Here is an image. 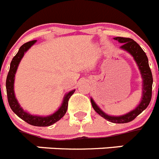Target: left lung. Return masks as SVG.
<instances>
[{"label": "left lung", "instance_id": "obj_1", "mask_svg": "<svg viewBox=\"0 0 159 159\" xmlns=\"http://www.w3.org/2000/svg\"><path fill=\"white\" fill-rule=\"evenodd\" d=\"M114 39L118 40L119 43H122V46L120 48L131 55L139 67L142 78H143V96H142L141 102L135 109L120 116H108L97 106L93 99H91V102H92V107L94 108V110L99 114V116L107 119V121H110L114 123H126L134 120L139 114H141L148 107L149 103L151 102V96H152L153 76L151 68L149 67L147 55L142 49V48L134 40H132L130 38L119 37V36L115 37Z\"/></svg>", "mask_w": 159, "mask_h": 159}]
</instances>
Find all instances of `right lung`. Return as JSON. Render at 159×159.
I'll return each instance as SVG.
<instances>
[{"mask_svg": "<svg viewBox=\"0 0 159 159\" xmlns=\"http://www.w3.org/2000/svg\"><path fill=\"white\" fill-rule=\"evenodd\" d=\"M36 42V40H32V41L24 43L23 45L20 48L19 51L16 53V56L12 58L10 64L9 71H8L6 79L7 97H8V104L10 106L12 111L16 114L18 117L23 119L24 121H25L26 123H29V124L32 125V126H36V127H48V126H51L53 123L59 121L65 115L66 111L67 110L68 100H69L70 97L72 95V94L75 92V90H72V91H71V92L66 94L60 107L55 113H53L52 115H50V116H32V115L29 114V112L25 111L22 109L21 107L20 106L17 99H16L15 94H14V80H15V74H16L18 65H19L21 59L23 58L25 53Z\"/></svg>", "mask_w": 159, "mask_h": 159, "instance_id": "right-lung-1", "label": "right lung"}]
</instances>
